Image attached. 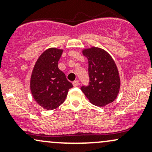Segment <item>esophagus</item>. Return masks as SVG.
<instances>
[{"label": "esophagus", "instance_id": "obj_1", "mask_svg": "<svg viewBox=\"0 0 152 152\" xmlns=\"http://www.w3.org/2000/svg\"><path fill=\"white\" fill-rule=\"evenodd\" d=\"M73 85H74V87L78 86V85H79V81H77V80H76V81H74V82H73Z\"/></svg>", "mask_w": 152, "mask_h": 152}]
</instances>
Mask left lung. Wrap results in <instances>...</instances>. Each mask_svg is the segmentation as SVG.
<instances>
[{"mask_svg":"<svg viewBox=\"0 0 152 152\" xmlns=\"http://www.w3.org/2000/svg\"><path fill=\"white\" fill-rule=\"evenodd\" d=\"M82 53L88 59L90 82L81 89L92 104L105 106L119 92L121 81L116 63L109 53L97 47L85 48Z\"/></svg>","mask_w":152,"mask_h":152,"instance_id":"8db88e82","label":"left lung"}]
</instances>
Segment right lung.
Returning <instances> with one entry per match:
<instances>
[{"instance_id": "obj_1", "label": "right lung", "mask_w": 152, "mask_h": 152, "mask_svg": "<svg viewBox=\"0 0 152 152\" xmlns=\"http://www.w3.org/2000/svg\"><path fill=\"white\" fill-rule=\"evenodd\" d=\"M62 49L50 48L36 61L31 74L30 88L38 105L47 110L58 108L64 102L73 85L58 69Z\"/></svg>"}]
</instances>
